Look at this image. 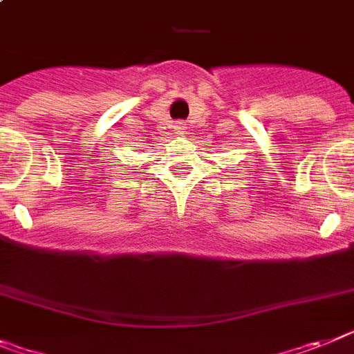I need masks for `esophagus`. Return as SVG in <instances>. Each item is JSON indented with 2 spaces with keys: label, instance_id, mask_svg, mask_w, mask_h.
Wrapping results in <instances>:
<instances>
[{
  "label": "esophagus",
  "instance_id": "1",
  "mask_svg": "<svg viewBox=\"0 0 354 354\" xmlns=\"http://www.w3.org/2000/svg\"><path fill=\"white\" fill-rule=\"evenodd\" d=\"M184 131H186V127H184L183 122L175 123V132H177V134H183Z\"/></svg>",
  "mask_w": 354,
  "mask_h": 354
}]
</instances>
